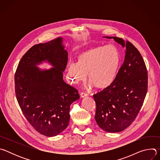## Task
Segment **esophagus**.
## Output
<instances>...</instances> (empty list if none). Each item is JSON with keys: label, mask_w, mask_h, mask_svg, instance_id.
Segmentation results:
<instances>
[{"label": "esophagus", "mask_w": 160, "mask_h": 160, "mask_svg": "<svg viewBox=\"0 0 160 160\" xmlns=\"http://www.w3.org/2000/svg\"><path fill=\"white\" fill-rule=\"evenodd\" d=\"M80 96H81V98H85V97L87 96V94L86 93H84V92H81L80 93Z\"/></svg>", "instance_id": "esophagus-1"}]
</instances>
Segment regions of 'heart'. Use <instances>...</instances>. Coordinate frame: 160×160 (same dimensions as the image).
Here are the masks:
<instances>
[{
  "label": "heart",
  "mask_w": 160,
  "mask_h": 160,
  "mask_svg": "<svg viewBox=\"0 0 160 160\" xmlns=\"http://www.w3.org/2000/svg\"><path fill=\"white\" fill-rule=\"evenodd\" d=\"M122 62L120 50L114 45H102L90 48L78 56L77 62L67 64V77L70 82L77 84L88 77L87 89L95 86L103 89L115 80Z\"/></svg>",
  "instance_id": "1"
}]
</instances>
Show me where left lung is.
I'll return each mask as SVG.
<instances>
[{
	"instance_id": "1",
	"label": "left lung",
	"mask_w": 160,
	"mask_h": 160,
	"mask_svg": "<svg viewBox=\"0 0 160 160\" xmlns=\"http://www.w3.org/2000/svg\"><path fill=\"white\" fill-rule=\"evenodd\" d=\"M104 37L112 38L126 51L115 80L93 96L95 120L103 130L120 132L132 124L143 104L148 90V71L141 53L132 43L117 37Z\"/></svg>"
}]
</instances>
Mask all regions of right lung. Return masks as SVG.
I'll use <instances>...</instances> for the list:
<instances>
[{
    "label": "right lung",
    "mask_w": 160,
    "mask_h": 160,
    "mask_svg": "<svg viewBox=\"0 0 160 160\" xmlns=\"http://www.w3.org/2000/svg\"><path fill=\"white\" fill-rule=\"evenodd\" d=\"M48 61L50 70L36 65ZM68 52L61 37L32 47L21 59L14 76L15 93L25 117L40 133L56 136L70 121L72 102L80 98L78 91L63 80Z\"/></svg>",
    "instance_id": "add662e5"
}]
</instances>
